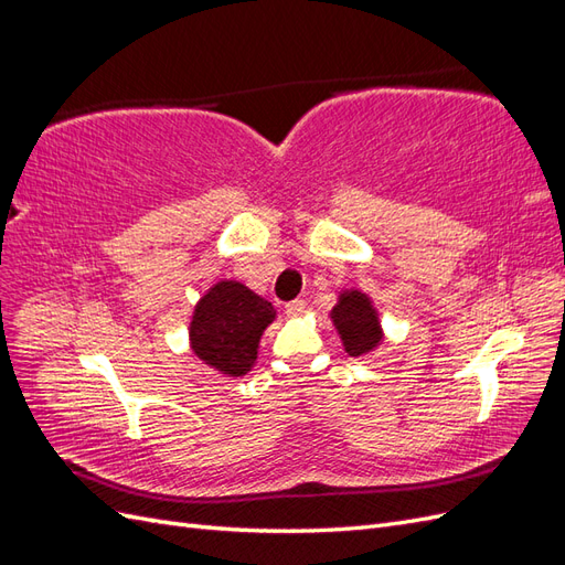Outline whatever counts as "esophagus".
Segmentation results:
<instances>
[{
  "instance_id": "1",
  "label": "esophagus",
  "mask_w": 565,
  "mask_h": 565,
  "mask_svg": "<svg viewBox=\"0 0 565 565\" xmlns=\"http://www.w3.org/2000/svg\"><path fill=\"white\" fill-rule=\"evenodd\" d=\"M306 311V301L303 299H295L285 303V313L287 316H301Z\"/></svg>"
}]
</instances>
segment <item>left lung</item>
<instances>
[{"label":"left lung","mask_w":565,"mask_h":565,"mask_svg":"<svg viewBox=\"0 0 565 565\" xmlns=\"http://www.w3.org/2000/svg\"><path fill=\"white\" fill-rule=\"evenodd\" d=\"M332 322L341 339H344L349 355H363L372 351V347H377V341L382 339L377 313L361 292H349L339 299L332 309Z\"/></svg>","instance_id":"8db88e82"}]
</instances>
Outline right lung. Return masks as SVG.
Segmentation results:
<instances>
[{"instance_id": "obj_1", "label": "right lung", "mask_w": 565, "mask_h": 565, "mask_svg": "<svg viewBox=\"0 0 565 565\" xmlns=\"http://www.w3.org/2000/svg\"><path fill=\"white\" fill-rule=\"evenodd\" d=\"M270 301L241 282H218L198 303L191 344L204 363L228 377H243L256 361V347L273 322Z\"/></svg>"}]
</instances>
